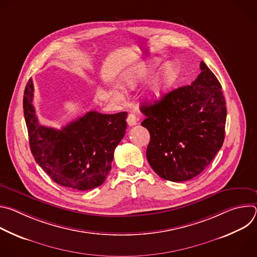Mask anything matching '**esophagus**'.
<instances>
[{
	"label": "esophagus",
	"mask_w": 257,
	"mask_h": 257,
	"mask_svg": "<svg viewBox=\"0 0 257 257\" xmlns=\"http://www.w3.org/2000/svg\"><path fill=\"white\" fill-rule=\"evenodd\" d=\"M127 123L129 126H134L137 124V119L136 116L134 114H129L128 118H127Z\"/></svg>",
	"instance_id": "1"
}]
</instances>
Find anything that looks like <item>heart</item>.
Masks as SVG:
<instances>
[{
	"label": "heart",
	"mask_w": 257,
	"mask_h": 257,
	"mask_svg": "<svg viewBox=\"0 0 257 257\" xmlns=\"http://www.w3.org/2000/svg\"><path fill=\"white\" fill-rule=\"evenodd\" d=\"M159 65L158 60L149 63H140L136 67L130 69L123 77V85L125 88L134 89L139 84L148 81L155 68ZM179 66L176 63L170 62L162 67L158 74L152 80L148 97L150 100L159 99L170 87L175 83L179 76Z\"/></svg>",
	"instance_id": "b5f03b06"
}]
</instances>
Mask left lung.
<instances>
[{
	"label": "left lung",
	"mask_w": 257,
	"mask_h": 257,
	"mask_svg": "<svg viewBox=\"0 0 257 257\" xmlns=\"http://www.w3.org/2000/svg\"><path fill=\"white\" fill-rule=\"evenodd\" d=\"M200 70L190 85L140 106L146 117L141 125L151 134L146 158L161 178L172 182L196 177L224 143L227 108L222 85L203 61Z\"/></svg>",
	"instance_id": "left-lung-1"
}]
</instances>
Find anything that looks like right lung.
I'll list each match as a JSON object with an SVG mask.
<instances>
[{"label":"right lung","mask_w":257,"mask_h":257,"mask_svg":"<svg viewBox=\"0 0 257 257\" xmlns=\"http://www.w3.org/2000/svg\"><path fill=\"white\" fill-rule=\"evenodd\" d=\"M33 90L29 79L23 111L35 162L61 186L81 191L100 186L126 133L127 112L106 115L91 111L57 130L40 124L32 104Z\"/></svg>","instance_id":"1"}]
</instances>
